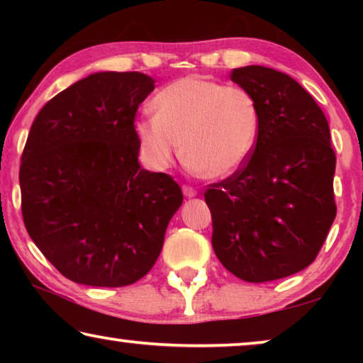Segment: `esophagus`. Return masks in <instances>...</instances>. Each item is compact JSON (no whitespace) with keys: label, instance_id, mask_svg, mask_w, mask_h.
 Wrapping results in <instances>:
<instances>
[{"label":"esophagus","instance_id":"esophagus-1","mask_svg":"<svg viewBox=\"0 0 363 363\" xmlns=\"http://www.w3.org/2000/svg\"><path fill=\"white\" fill-rule=\"evenodd\" d=\"M182 190H183V195H185L186 198H193V196L198 195V191L193 186H190V185H183Z\"/></svg>","mask_w":363,"mask_h":363}]
</instances>
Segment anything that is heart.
Instances as JSON below:
<instances>
[{"mask_svg":"<svg viewBox=\"0 0 363 363\" xmlns=\"http://www.w3.org/2000/svg\"><path fill=\"white\" fill-rule=\"evenodd\" d=\"M155 116L137 123L148 160L165 168L180 155L206 178L236 173L255 152L261 128L251 92L205 76L177 79L153 97Z\"/></svg>","mask_w":363,"mask_h":363,"instance_id":"obj_1","label":"heart"}]
</instances>
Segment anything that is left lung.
Segmentation results:
<instances>
[{"mask_svg":"<svg viewBox=\"0 0 363 363\" xmlns=\"http://www.w3.org/2000/svg\"><path fill=\"white\" fill-rule=\"evenodd\" d=\"M231 81L256 99L261 128L250 160L205 191L213 250L242 281L282 279L314 262L335 220L330 128L284 72L246 66Z\"/></svg>","mask_w":363,"mask_h":363,"instance_id":"8db88e82","label":"left lung"}]
</instances>
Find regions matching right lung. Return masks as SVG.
Segmentation results:
<instances>
[{
  "mask_svg": "<svg viewBox=\"0 0 363 363\" xmlns=\"http://www.w3.org/2000/svg\"><path fill=\"white\" fill-rule=\"evenodd\" d=\"M152 91L145 74H92L52 97L29 130L19 167L24 226L77 284L142 279L182 206L180 185L138 163L135 113Z\"/></svg>",
  "mask_w": 363,
  "mask_h": 363,
  "instance_id": "obj_1",
  "label": "right lung"
}]
</instances>
